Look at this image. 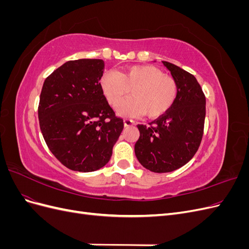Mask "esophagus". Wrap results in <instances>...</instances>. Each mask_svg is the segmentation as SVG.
<instances>
[{
  "mask_svg": "<svg viewBox=\"0 0 249 249\" xmlns=\"http://www.w3.org/2000/svg\"><path fill=\"white\" fill-rule=\"evenodd\" d=\"M124 124L125 126H131V125L135 124V122H134V120H132V119L125 118V119H124Z\"/></svg>",
  "mask_w": 249,
  "mask_h": 249,
  "instance_id": "1",
  "label": "esophagus"
}]
</instances>
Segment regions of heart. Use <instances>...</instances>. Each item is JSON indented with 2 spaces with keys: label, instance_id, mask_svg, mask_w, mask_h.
<instances>
[{
  "label": "heart",
  "instance_id": "heart-1",
  "mask_svg": "<svg viewBox=\"0 0 249 249\" xmlns=\"http://www.w3.org/2000/svg\"><path fill=\"white\" fill-rule=\"evenodd\" d=\"M101 87L112 106L129 93L133 97L118 105L117 112L124 116H137L145 113L155 118L167 112L178 96L176 80L164 76L152 65H133L122 71H109L101 78Z\"/></svg>",
  "mask_w": 249,
  "mask_h": 249
}]
</instances>
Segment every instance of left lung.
Segmentation results:
<instances>
[{
    "label": "left lung",
    "instance_id": "1",
    "mask_svg": "<svg viewBox=\"0 0 249 249\" xmlns=\"http://www.w3.org/2000/svg\"><path fill=\"white\" fill-rule=\"evenodd\" d=\"M178 84V96L165 114L138 124L140 137L135 155L153 172H170L189 162L200 145L205 126L206 96L193 74L162 61Z\"/></svg>",
    "mask_w": 249,
    "mask_h": 249
}]
</instances>
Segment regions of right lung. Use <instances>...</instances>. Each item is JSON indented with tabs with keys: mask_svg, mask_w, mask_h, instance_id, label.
Returning <instances> with one entry per match:
<instances>
[{
	"mask_svg": "<svg viewBox=\"0 0 249 249\" xmlns=\"http://www.w3.org/2000/svg\"><path fill=\"white\" fill-rule=\"evenodd\" d=\"M102 59L67 61L43 83L38 118L48 147L65 167L90 172L104 167L124 129L104 95Z\"/></svg>",
	"mask_w": 249,
	"mask_h": 249,
	"instance_id": "obj_1",
	"label": "right lung"
}]
</instances>
